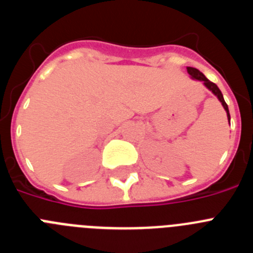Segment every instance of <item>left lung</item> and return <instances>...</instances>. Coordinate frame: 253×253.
<instances>
[{
  "label": "left lung",
  "instance_id": "left-lung-1",
  "mask_svg": "<svg viewBox=\"0 0 253 253\" xmlns=\"http://www.w3.org/2000/svg\"><path fill=\"white\" fill-rule=\"evenodd\" d=\"M186 69H187V73L190 75V77L193 78V80H195V81H202L203 84L207 87L208 90L211 91V92H213V95H215L216 97H218V100L220 101V104H222L223 107H224L225 113H227L228 122H229V124H231V115H229V110H228V105L225 104L224 97H223V95H222V91L219 90L218 86H216L215 84H213V82H210L209 80H208V78L205 77L202 72H200V71H199V69L193 68V67H187Z\"/></svg>",
  "mask_w": 253,
  "mask_h": 253
}]
</instances>
